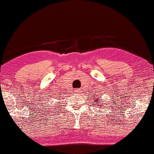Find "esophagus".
Returning <instances> with one entry per match:
<instances>
[{"instance_id": "obj_1", "label": "esophagus", "mask_w": 154, "mask_h": 154, "mask_svg": "<svg viewBox=\"0 0 154 154\" xmlns=\"http://www.w3.org/2000/svg\"><path fill=\"white\" fill-rule=\"evenodd\" d=\"M79 89H75V92H79Z\"/></svg>"}]
</instances>
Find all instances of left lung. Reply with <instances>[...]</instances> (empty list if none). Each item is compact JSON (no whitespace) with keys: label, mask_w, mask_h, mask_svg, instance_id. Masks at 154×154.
I'll return each instance as SVG.
<instances>
[{"label":"left lung","mask_w":154,"mask_h":154,"mask_svg":"<svg viewBox=\"0 0 154 154\" xmlns=\"http://www.w3.org/2000/svg\"><path fill=\"white\" fill-rule=\"evenodd\" d=\"M96 99H98L97 98V97H96ZM95 102H97V106H101L100 105V104H98V103H100V100H95Z\"/></svg>","instance_id":"left-lung-1"}]
</instances>
